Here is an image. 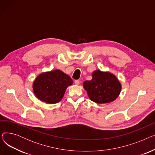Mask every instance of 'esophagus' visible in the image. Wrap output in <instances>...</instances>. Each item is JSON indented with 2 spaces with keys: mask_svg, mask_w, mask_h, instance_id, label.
<instances>
[{
  "mask_svg": "<svg viewBox=\"0 0 155 155\" xmlns=\"http://www.w3.org/2000/svg\"><path fill=\"white\" fill-rule=\"evenodd\" d=\"M75 84L76 85H79L80 84V81L78 80H75Z\"/></svg>",
  "mask_w": 155,
  "mask_h": 155,
  "instance_id": "1",
  "label": "esophagus"
}]
</instances>
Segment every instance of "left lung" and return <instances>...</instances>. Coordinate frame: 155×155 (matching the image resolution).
<instances>
[{"instance_id":"8db88e82","label":"left lung","mask_w":155,"mask_h":155,"mask_svg":"<svg viewBox=\"0 0 155 155\" xmlns=\"http://www.w3.org/2000/svg\"><path fill=\"white\" fill-rule=\"evenodd\" d=\"M84 87L91 100L97 104L114 101L121 90L120 84L114 75L100 70L93 73L91 80L84 82Z\"/></svg>"}]
</instances>
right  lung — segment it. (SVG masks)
Wrapping results in <instances>:
<instances>
[{"instance_id": "right-lung-1", "label": "right lung", "mask_w": 155, "mask_h": 155, "mask_svg": "<svg viewBox=\"0 0 155 155\" xmlns=\"http://www.w3.org/2000/svg\"><path fill=\"white\" fill-rule=\"evenodd\" d=\"M71 78L60 70H54L39 75L33 84V91L38 98L48 104L60 102L67 88L71 85Z\"/></svg>"}]
</instances>
